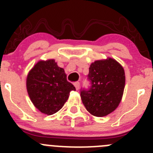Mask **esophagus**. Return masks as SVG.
Returning a JSON list of instances; mask_svg holds the SVG:
<instances>
[{"instance_id": "obj_1", "label": "esophagus", "mask_w": 153, "mask_h": 153, "mask_svg": "<svg viewBox=\"0 0 153 153\" xmlns=\"http://www.w3.org/2000/svg\"><path fill=\"white\" fill-rule=\"evenodd\" d=\"M74 86L76 87V90H79V82H75V83H74Z\"/></svg>"}]
</instances>
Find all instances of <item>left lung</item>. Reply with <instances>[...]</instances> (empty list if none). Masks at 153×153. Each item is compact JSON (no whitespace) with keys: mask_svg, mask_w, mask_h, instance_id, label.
<instances>
[{"mask_svg":"<svg viewBox=\"0 0 153 153\" xmlns=\"http://www.w3.org/2000/svg\"><path fill=\"white\" fill-rule=\"evenodd\" d=\"M91 87L83 90L80 97L86 110L97 117H106L118 107L125 88V71L111 57L96 60L89 68Z\"/></svg>","mask_w":153,"mask_h":153,"instance_id":"8db88e82","label":"left lung"}]
</instances>
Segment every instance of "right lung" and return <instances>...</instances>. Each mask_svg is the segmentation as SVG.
<instances>
[{"label":"right lung","mask_w":153,"mask_h":153,"mask_svg":"<svg viewBox=\"0 0 153 153\" xmlns=\"http://www.w3.org/2000/svg\"><path fill=\"white\" fill-rule=\"evenodd\" d=\"M27 90L31 102L42 113L53 115L68 100L70 91L76 90L67 80V74L53 59L40 60L27 76Z\"/></svg>","instance_id":"add662e5"}]
</instances>
